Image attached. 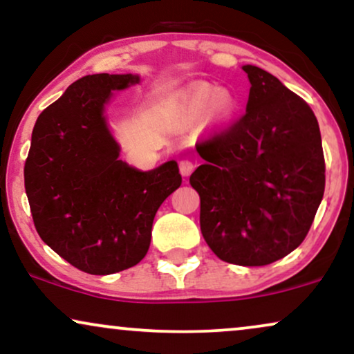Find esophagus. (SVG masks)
Returning <instances> with one entry per match:
<instances>
[{
  "label": "esophagus",
  "instance_id": "obj_1",
  "mask_svg": "<svg viewBox=\"0 0 354 354\" xmlns=\"http://www.w3.org/2000/svg\"><path fill=\"white\" fill-rule=\"evenodd\" d=\"M178 169H180V174L183 177H188L193 171H195V162L190 161V159H182V161L178 162Z\"/></svg>",
  "mask_w": 354,
  "mask_h": 354
}]
</instances>
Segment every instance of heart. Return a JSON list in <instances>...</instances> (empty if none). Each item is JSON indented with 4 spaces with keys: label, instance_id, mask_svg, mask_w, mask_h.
<instances>
[{
    "label": "heart",
    "instance_id": "b5f03b06",
    "mask_svg": "<svg viewBox=\"0 0 354 354\" xmlns=\"http://www.w3.org/2000/svg\"><path fill=\"white\" fill-rule=\"evenodd\" d=\"M180 111L187 118H203L211 113L217 122H227L235 113V100L229 93H224L221 86L196 82L183 91L178 100Z\"/></svg>",
    "mask_w": 354,
    "mask_h": 354
}]
</instances>
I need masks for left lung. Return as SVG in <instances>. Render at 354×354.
Wrapping results in <instances>:
<instances>
[{"label": "left lung", "mask_w": 354, "mask_h": 354, "mask_svg": "<svg viewBox=\"0 0 354 354\" xmlns=\"http://www.w3.org/2000/svg\"><path fill=\"white\" fill-rule=\"evenodd\" d=\"M246 113L196 143L205 159L190 176L200 227L217 258L268 266L301 245L326 188L313 109L277 77L243 66Z\"/></svg>", "instance_id": "1"}]
</instances>
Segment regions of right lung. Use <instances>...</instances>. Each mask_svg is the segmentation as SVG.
<instances>
[{
  "label": "right lung",
  "mask_w": 354,
  "mask_h": 354,
  "mask_svg": "<svg viewBox=\"0 0 354 354\" xmlns=\"http://www.w3.org/2000/svg\"><path fill=\"white\" fill-rule=\"evenodd\" d=\"M138 80L132 74L82 77L43 109L32 132L24 180L33 224L53 251L86 274L138 264L156 211L182 183L176 161L140 172L119 159L104 103L111 90Z\"/></svg>",
  "instance_id": "add662e5"
}]
</instances>
